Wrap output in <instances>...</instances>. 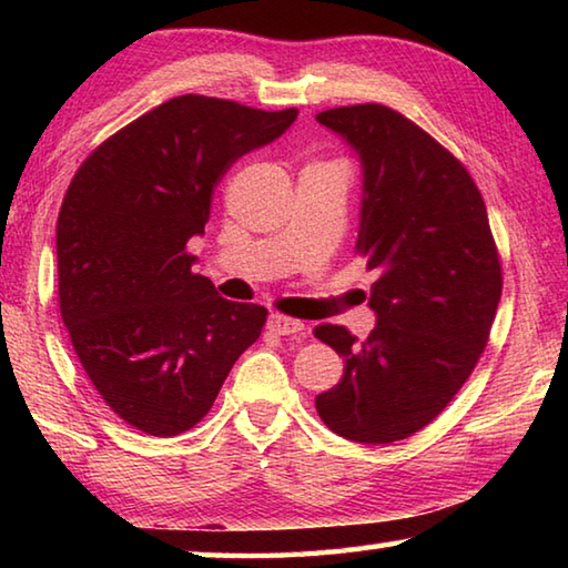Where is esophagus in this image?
<instances>
[{"label": "esophagus", "mask_w": 568, "mask_h": 568, "mask_svg": "<svg viewBox=\"0 0 568 568\" xmlns=\"http://www.w3.org/2000/svg\"><path fill=\"white\" fill-rule=\"evenodd\" d=\"M267 328H271L275 335H293V338H303L305 335V323L295 318H285V315H271Z\"/></svg>", "instance_id": "obj_1"}]
</instances>
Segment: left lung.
<instances>
[{"label":"left lung","mask_w":568,"mask_h":568,"mask_svg":"<svg viewBox=\"0 0 568 568\" xmlns=\"http://www.w3.org/2000/svg\"><path fill=\"white\" fill-rule=\"evenodd\" d=\"M315 120L358 155L355 250L378 271L368 338L358 343L343 325L315 328L345 363L315 408L343 438L393 444L428 426L470 376L501 301V263L474 180L418 124L383 104Z\"/></svg>","instance_id":"8db88e82"}]
</instances>
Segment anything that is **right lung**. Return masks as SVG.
<instances>
[{"instance_id":"obj_1","label":"right lung","mask_w":568,"mask_h":568,"mask_svg":"<svg viewBox=\"0 0 568 568\" xmlns=\"http://www.w3.org/2000/svg\"><path fill=\"white\" fill-rule=\"evenodd\" d=\"M297 110L182 94L82 162L57 220L60 311L104 403L150 436H178L213 408L265 325L263 305L220 297L192 273L213 187Z\"/></svg>"}]
</instances>
